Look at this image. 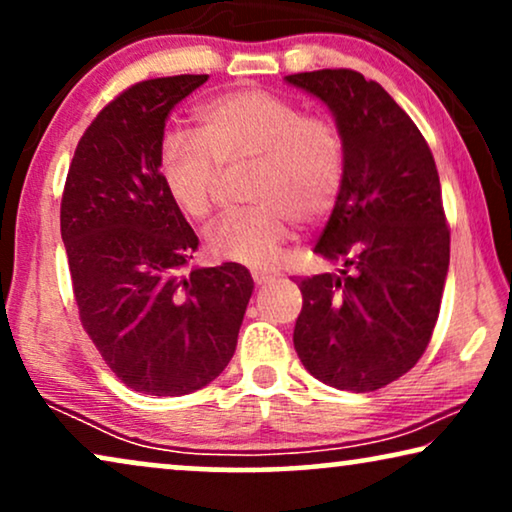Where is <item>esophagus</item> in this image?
Wrapping results in <instances>:
<instances>
[{"label": "esophagus", "mask_w": 512, "mask_h": 512, "mask_svg": "<svg viewBox=\"0 0 512 512\" xmlns=\"http://www.w3.org/2000/svg\"><path fill=\"white\" fill-rule=\"evenodd\" d=\"M251 277H254V282L258 286H261V284L272 282V279L277 277V272H272V270H251Z\"/></svg>", "instance_id": "1"}]
</instances>
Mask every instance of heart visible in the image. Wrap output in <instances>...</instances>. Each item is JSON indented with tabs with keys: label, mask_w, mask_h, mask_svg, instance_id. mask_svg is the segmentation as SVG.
Wrapping results in <instances>:
<instances>
[{
	"label": "heart",
	"mask_w": 512,
	"mask_h": 512,
	"mask_svg": "<svg viewBox=\"0 0 512 512\" xmlns=\"http://www.w3.org/2000/svg\"><path fill=\"white\" fill-rule=\"evenodd\" d=\"M198 135L167 132L158 149L160 181L188 219L212 212L221 167L251 163L247 198L256 207L209 228L216 261L270 265L289 240L291 221L314 226L333 212L345 181V142L328 118L303 116L265 90H237L198 111Z\"/></svg>",
	"instance_id": "b5f03b06"
}]
</instances>
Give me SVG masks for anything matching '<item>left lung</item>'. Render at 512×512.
<instances>
[{"mask_svg":"<svg viewBox=\"0 0 512 512\" xmlns=\"http://www.w3.org/2000/svg\"><path fill=\"white\" fill-rule=\"evenodd\" d=\"M321 100L345 142V181L300 279L293 347L319 382L363 394L419 361L438 321L450 230L429 144L380 83L352 69L284 76Z\"/></svg>","mask_w":512,"mask_h":512,"instance_id":"left-lung-1","label":"left lung"}]
</instances>
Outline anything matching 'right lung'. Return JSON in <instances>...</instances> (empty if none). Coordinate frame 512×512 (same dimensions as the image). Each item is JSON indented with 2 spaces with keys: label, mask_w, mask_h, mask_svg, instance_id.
<instances>
[{
  "label": "right lung",
  "mask_w": 512,
  "mask_h": 512,
  "mask_svg": "<svg viewBox=\"0 0 512 512\" xmlns=\"http://www.w3.org/2000/svg\"><path fill=\"white\" fill-rule=\"evenodd\" d=\"M207 74L132 86L109 102L76 146L60 233L81 324L125 387L184 396L233 359L254 279L237 263L184 268L198 235L158 170L165 121Z\"/></svg>",
  "instance_id": "add662e5"
}]
</instances>
